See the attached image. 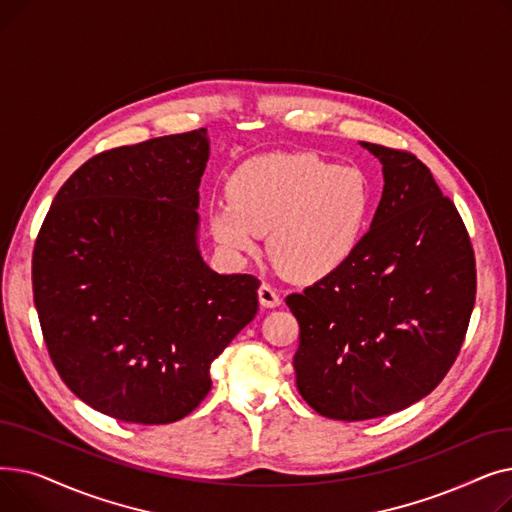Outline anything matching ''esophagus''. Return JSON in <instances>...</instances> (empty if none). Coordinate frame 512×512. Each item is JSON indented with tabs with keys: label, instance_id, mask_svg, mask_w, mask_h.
Wrapping results in <instances>:
<instances>
[{
	"label": "esophagus",
	"instance_id": "obj_1",
	"mask_svg": "<svg viewBox=\"0 0 512 512\" xmlns=\"http://www.w3.org/2000/svg\"><path fill=\"white\" fill-rule=\"evenodd\" d=\"M257 294H259L261 307H265V309H274V307H278V305L282 303L280 294H278L270 284H261L259 290H257Z\"/></svg>",
	"mask_w": 512,
	"mask_h": 512
}]
</instances>
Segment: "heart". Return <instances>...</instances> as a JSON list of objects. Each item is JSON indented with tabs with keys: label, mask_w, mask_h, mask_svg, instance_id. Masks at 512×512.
Segmentation results:
<instances>
[{
	"label": "heart",
	"mask_w": 512,
	"mask_h": 512,
	"mask_svg": "<svg viewBox=\"0 0 512 512\" xmlns=\"http://www.w3.org/2000/svg\"><path fill=\"white\" fill-rule=\"evenodd\" d=\"M371 211V184L363 170L338 166L311 153L259 155L228 180V201L207 211L211 234L232 253H253L267 234L278 270L299 282H317L353 257Z\"/></svg>",
	"instance_id": "heart-1"
}]
</instances>
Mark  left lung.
<instances>
[{
  "label": "left lung",
  "mask_w": 512,
  "mask_h": 512,
  "mask_svg": "<svg viewBox=\"0 0 512 512\" xmlns=\"http://www.w3.org/2000/svg\"><path fill=\"white\" fill-rule=\"evenodd\" d=\"M382 161L369 232L340 270L286 297L301 336L297 388L328 419L411 407L461 353L475 305L469 232L413 153L361 143Z\"/></svg>",
  "instance_id": "obj_1"
}]
</instances>
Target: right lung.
I'll return each instance as SVG.
<instances>
[{"label":"right lung","mask_w":512,"mask_h":512,"mask_svg":"<svg viewBox=\"0 0 512 512\" xmlns=\"http://www.w3.org/2000/svg\"><path fill=\"white\" fill-rule=\"evenodd\" d=\"M207 159V128L97 153L64 182L35 240L51 363L118 421L193 413L213 359L257 313L259 280L213 272L197 247Z\"/></svg>","instance_id":"obj_1"}]
</instances>
